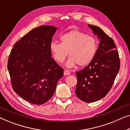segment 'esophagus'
Returning <instances> with one entry per match:
<instances>
[{
    "instance_id": "34e87169",
    "label": "esophagus",
    "mask_w": 130,
    "mask_h": 130,
    "mask_svg": "<svg viewBox=\"0 0 130 130\" xmlns=\"http://www.w3.org/2000/svg\"><path fill=\"white\" fill-rule=\"evenodd\" d=\"M70 74V71L68 70H66V69H65L64 71V74L65 76H67V75H69Z\"/></svg>"
}]
</instances>
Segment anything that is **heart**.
<instances>
[{"mask_svg":"<svg viewBox=\"0 0 130 130\" xmlns=\"http://www.w3.org/2000/svg\"><path fill=\"white\" fill-rule=\"evenodd\" d=\"M61 43L51 42L50 50L53 57L58 63H63L69 55L66 66L72 67L78 64L85 66L91 63L97 53L96 40L91 35L82 32L73 30L60 37Z\"/></svg>","mask_w":130,"mask_h":130,"instance_id":"obj_1","label":"heart"}]
</instances>
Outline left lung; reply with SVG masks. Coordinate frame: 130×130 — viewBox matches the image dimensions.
Here are the masks:
<instances>
[{
	"mask_svg": "<svg viewBox=\"0 0 130 130\" xmlns=\"http://www.w3.org/2000/svg\"><path fill=\"white\" fill-rule=\"evenodd\" d=\"M100 41L93 61L76 73L75 93L80 100L93 102L107 95L120 70V60L113 39L98 26L88 25Z\"/></svg>",
	"mask_w": 130,
	"mask_h": 130,
	"instance_id": "8db88e82",
	"label": "left lung"
}]
</instances>
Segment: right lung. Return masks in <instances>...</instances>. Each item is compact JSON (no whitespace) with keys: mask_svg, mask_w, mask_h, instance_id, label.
Listing matches in <instances>:
<instances>
[{"mask_svg":"<svg viewBox=\"0 0 130 130\" xmlns=\"http://www.w3.org/2000/svg\"><path fill=\"white\" fill-rule=\"evenodd\" d=\"M57 28L40 26L16 42L8 69L14 91L28 102L42 105L53 96L63 69L51 57L50 44Z\"/></svg>","mask_w":130,"mask_h":130,"instance_id":"1","label":"right lung"}]
</instances>
